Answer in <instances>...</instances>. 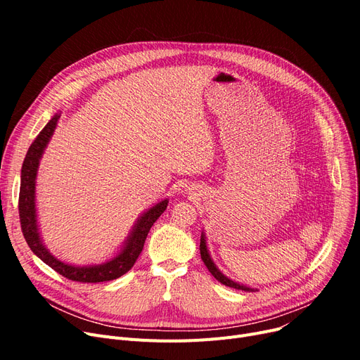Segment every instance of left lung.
Instances as JSON below:
<instances>
[{"mask_svg":"<svg viewBox=\"0 0 360 360\" xmlns=\"http://www.w3.org/2000/svg\"><path fill=\"white\" fill-rule=\"evenodd\" d=\"M200 240H201V242H200L201 259H202V262L205 264V267L209 269V271L213 274V277H214L217 281H220L221 285H224V286H229V288H233V289H238V290L255 292L254 289L247 288V286H243V285H239V283H236V281H233V280L228 278V277H226L223 273H220V270L214 266V262H213V259H212V257H210V254H209V250H207V245H205V236H204V233L201 235V239H200Z\"/></svg>","mask_w":360,"mask_h":360,"instance_id":"8db88e82","label":"left lung"}]
</instances>
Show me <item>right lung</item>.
Here are the masks:
<instances>
[{"label": "right lung", "instance_id": "right-lung-1", "mask_svg": "<svg viewBox=\"0 0 360 360\" xmlns=\"http://www.w3.org/2000/svg\"><path fill=\"white\" fill-rule=\"evenodd\" d=\"M60 117H61L60 113H56L39 134H37V137L34 139V141L30 144L27 150V155L22 166L20 194H18V216H20L23 236L30 250L33 251V254H36L45 264H48L52 270L67 277L68 280L80 281V283H101V281H109L113 278H118L124 276L127 271H129L131 267L136 264L139 255L143 251L150 228L166 210L167 200H163L162 202L153 205L150 210H147L139 219L137 224L134 226V229H132L129 238L127 239L125 247L121 250V252L117 257H113L110 261L101 264V266L75 267L51 255V252H48V250L44 247L39 236V231H37L34 186H36V174H37V167H39V160L42 158L46 144L49 143V139L53 134V129Z\"/></svg>", "mask_w": 360, "mask_h": 360}]
</instances>
